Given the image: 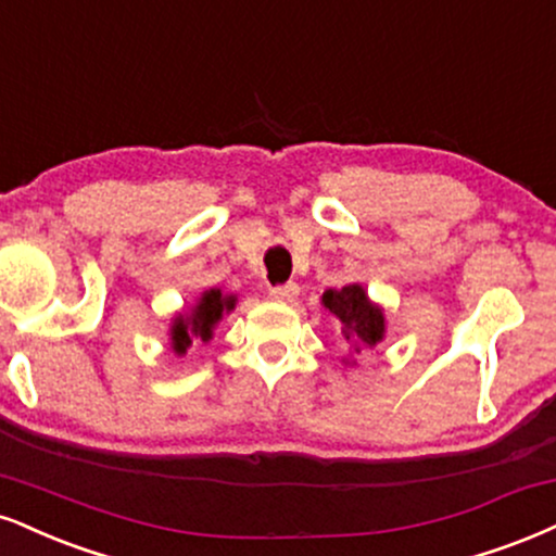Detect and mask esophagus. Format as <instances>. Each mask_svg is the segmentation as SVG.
Instances as JSON below:
<instances>
[{
	"label": "esophagus",
	"mask_w": 556,
	"mask_h": 556,
	"mask_svg": "<svg viewBox=\"0 0 556 556\" xmlns=\"http://www.w3.org/2000/svg\"><path fill=\"white\" fill-rule=\"evenodd\" d=\"M298 285H277L269 287V298L277 300V303H292L298 298Z\"/></svg>",
	"instance_id": "1"
}]
</instances>
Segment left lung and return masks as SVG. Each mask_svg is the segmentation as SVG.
Returning <instances> with one entry per match:
<instances>
[{
  "label": "left lung",
  "mask_w": 556,
  "mask_h": 556,
  "mask_svg": "<svg viewBox=\"0 0 556 556\" xmlns=\"http://www.w3.org/2000/svg\"><path fill=\"white\" fill-rule=\"evenodd\" d=\"M320 305L339 320L344 342L350 344V357H342L344 365H354L352 354L376 350L386 339L383 307L372 303L359 282L344 285L342 290H326L320 295Z\"/></svg>",
  "instance_id": "8db88e82"
}]
</instances>
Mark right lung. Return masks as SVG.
Masks as SVG:
<instances>
[{
  "label": "right lung",
  "mask_w": 556,
  "mask_h": 556,
  "mask_svg": "<svg viewBox=\"0 0 556 556\" xmlns=\"http://www.w3.org/2000/svg\"><path fill=\"white\" fill-rule=\"evenodd\" d=\"M236 305H238V295L223 292L219 287H210V290H204L202 295L197 298V303L170 318L168 346L173 350V354L184 357L186 350H189L193 342L210 344L217 324L223 320V316H227V313L236 311Z\"/></svg>",
  "instance_id": "obj_1"
}]
</instances>
